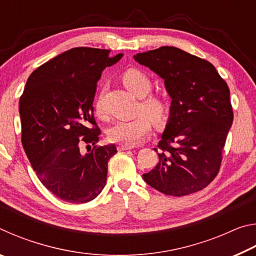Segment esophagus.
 <instances>
[{
  "label": "esophagus",
  "instance_id": "esophagus-1",
  "mask_svg": "<svg viewBox=\"0 0 256 256\" xmlns=\"http://www.w3.org/2000/svg\"><path fill=\"white\" fill-rule=\"evenodd\" d=\"M118 149L120 151H123V150H131V149H133V146H125V144H120V146H118Z\"/></svg>",
  "mask_w": 256,
  "mask_h": 256
}]
</instances>
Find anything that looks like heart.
<instances>
[{"label": "heart", "mask_w": 256, "mask_h": 256, "mask_svg": "<svg viewBox=\"0 0 256 256\" xmlns=\"http://www.w3.org/2000/svg\"><path fill=\"white\" fill-rule=\"evenodd\" d=\"M122 80L130 92L138 98H144L138 108L140 112H146L154 122H162L166 115V106L164 102L154 96L145 97L152 89V84L149 76L142 71L131 68L124 73ZM96 112L99 116H104L102 98H98L96 102ZM148 118L146 115H140L133 120H116L108 130V138L112 142L125 146H133L138 144L151 131V120Z\"/></svg>", "instance_id": "obj_1"}]
</instances>
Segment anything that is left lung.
Wrapping results in <instances>:
<instances>
[{"label":"left lung","mask_w":256,"mask_h":256,"mask_svg":"<svg viewBox=\"0 0 256 256\" xmlns=\"http://www.w3.org/2000/svg\"><path fill=\"white\" fill-rule=\"evenodd\" d=\"M134 60L162 78L172 98L159 162L144 180L172 196L203 190L219 172L234 120L226 81L210 62L177 47H159Z\"/></svg>","instance_id":"1"}]
</instances>
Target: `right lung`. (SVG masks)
I'll return each mask as SVG.
<instances>
[{"instance_id":"1","label":"right lung","mask_w":256,"mask_h":256,"mask_svg":"<svg viewBox=\"0 0 256 256\" xmlns=\"http://www.w3.org/2000/svg\"><path fill=\"white\" fill-rule=\"evenodd\" d=\"M110 53L92 47L64 52L30 74L20 97L26 154L42 185L63 201L97 198L106 185L108 160L118 152L115 144L96 146L100 130L92 107L102 72L123 56ZM80 142L88 144L84 155Z\"/></svg>"}]
</instances>
